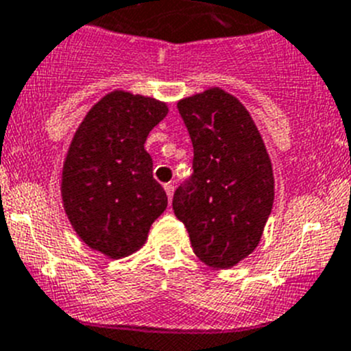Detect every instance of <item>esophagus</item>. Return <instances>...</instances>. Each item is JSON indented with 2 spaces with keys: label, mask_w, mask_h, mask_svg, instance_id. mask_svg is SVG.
Wrapping results in <instances>:
<instances>
[{
  "label": "esophagus",
  "mask_w": 351,
  "mask_h": 351,
  "mask_svg": "<svg viewBox=\"0 0 351 351\" xmlns=\"http://www.w3.org/2000/svg\"><path fill=\"white\" fill-rule=\"evenodd\" d=\"M165 191H166V194H168V199H169V201H171L173 191H175V185H173V183H166Z\"/></svg>",
  "instance_id": "obj_1"
}]
</instances>
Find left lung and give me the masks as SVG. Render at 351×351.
Instances as JSON below:
<instances>
[{
	"instance_id": "1",
	"label": "left lung",
	"mask_w": 351,
	"mask_h": 351,
	"mask_svg": "<svg viewBox=\"0 0 351 351\" xmlns=\"http://www.w3.org/2000/svg\"><path fill=\"white\" fill-rule=\"evenodd\" d=\"M178 112L194 173L175 191L173 211L204 263L230 268L253 253L270 216V157L250 112L220 88L183 98Z\"/></svg>"
}]
</instances>
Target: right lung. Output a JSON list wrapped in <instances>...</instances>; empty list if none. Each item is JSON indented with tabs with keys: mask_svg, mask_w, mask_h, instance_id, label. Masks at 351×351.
Instances as JSON below:
<instances>
[{
	"mask_svg": "<svg viewBox=\"0 0 351 351\" xmlns=\"http://www.w3.org/2000/svg\"><path fill=\"white\" fill-rule=\"evenodd\" d=\"M168 114L156 98L112 91L77 128L62 171V199L84 244L123 258L145 242L168 206L143 143Z\"/></svg>",
	"mask_w": 351,
	"mask_h": 351,
	"instance_id": "obj_1",
	"label": "right lung"
}]
</instances>
